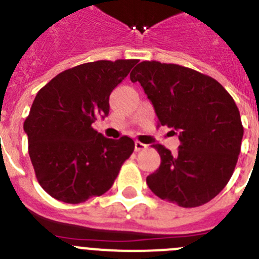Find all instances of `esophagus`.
<instances>
[{"mask_svg": "<svg viewBox=\"0 0 259 259\" xmlns=\"http://www.w3.org/2000/svg\"><path fill=\"white\" fill-rule=\"evenodd\" d=\"M144 149H146L145 144L140 143V141H136V143H135V150H136V152H140V150Z\"/></svg>", "mask_w": 259, "mask_h": 259, "instance_id": "esophagus-1", "label": "esophagus"}]
</instances>
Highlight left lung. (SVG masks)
I'll return each instance as SVG.
<instances>
[{
    "label": "left lung",
    "mask_w": 259,
    "mask_h": 259,
    "mask_svg": "<svg viewBox=\"0 0 259 259\" xmlns=\"http://www.w3.org/2000/svg\"><path fill=\"white\" fill-rule=\"evenodd\" d=\"M154 106L158 125L179 136L176 154L153 145L161 166L146 178L150 191L182 207L209 202L236 167L244 128L239 109L221 83L174 63L144 61L130 75Z\"/></svg>",
    "instance_id": "1"
}]
</instances>
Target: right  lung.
<instances>
[{
	"label": "right lung",
	"mask_w": 259,
	"mask_h": 259,
	"mask_svg": "<svg viewBox=\"0 0 259 259\" xmlns=\"http://www.w3.org/2000/svg\"><path fill=\"white\" fill-rule=\"evenodd\" d=\"M136 63L88 62L62 71L37 92L23 127L38 184L53 198L80 203L114 184L135 143L107 139L92 124L109 115L110 93Z\"/></svg>",
	"instance_id": "1"
}]
</instances>
